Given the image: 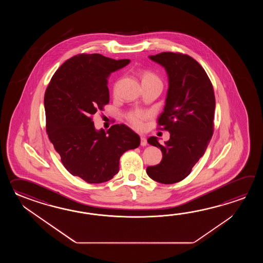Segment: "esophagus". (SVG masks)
Listing matches in <instances>:
<instances>
[{"instance_id":"esophagus-1","label":"esophagus","mask_w":263,"mask_h":263,"mask_svg":"<svg viewBox=\"0 0 263 263\" xmlns=\"http://www.w3.org/2000/svg\"><path fill=\"white\" fill-rule=\"evenodd\" d=\"M146 145H147V141L145 139V137L141 136V145H142V146H145Z\"/></svg>"}]
</instances>
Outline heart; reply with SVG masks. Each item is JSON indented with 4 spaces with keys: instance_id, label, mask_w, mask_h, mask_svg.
Here are the masks:
<instances>
[{
    "instance_id": "1",
    "label": "heart",
    "mask_w": 263,
    "mask_h": 263,
    "mask_svg": "<svg viewBox=\"0 0 263 263\" xmlns=\"http://www.w3.org/2000/svg\"><path fill=\"white\" fill-rule=\"evenodd\" d=\"M141 79H142V84H162L161 79L157 76L155 73L149 71V70H144L141 73ZM118 82L114 84V93L117 92L118 90ZM127 120L129 121V123L134 127L135 129H142L144 127V122L145 119L149 118V112L142 111V110H133L127 114L126 116Z\"/></svg>"
}]
</instances>
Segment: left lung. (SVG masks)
I'll use <instances>...</instances> for the list:
<instances>
[{"label": "left lung", "instance_id": "left-lung-1", "mask_svg": "<svg viewBox=\"0 0 263 263\" xmlns=\"http://www.w3.org/2000/svg\"><path fill=\"white\" fill-rule=\"evenodd\" d=\"M149 58L167 72V97L158 129L168 130L170 139L165 145L155 136L147 139L160 147L162 159L146 168V174L160 183L172 184L189 176L207 149L213 134L215 97L207 73L191 56L163 51Z\"/></svg>", "mask_w": 263, "mask_h": 263}]
</instances>
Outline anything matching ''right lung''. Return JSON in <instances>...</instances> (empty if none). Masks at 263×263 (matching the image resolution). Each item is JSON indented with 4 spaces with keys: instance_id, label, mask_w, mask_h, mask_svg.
I'll return each mask as SVG.
<instances>
[{
    "instance_id": "1",
    "label": "right lung",
    "mask_w": 263,
    "mask_h": 263,
    "mask_svg": "<svg viewBox=\"0 0 263 263\" xmlns=\"http://www.w3.org/2000/svg\"><path fill=\"white\" fill-rule=\"evenodd\" d=\"M129 62L80 53L56 70L45 92L49 139L67 171L87 183L112 179L124 152L139 146V135L125 124L105 132L97 130L92 120L110 101L109 75Z\"/></svg>"
}]
</instances>
